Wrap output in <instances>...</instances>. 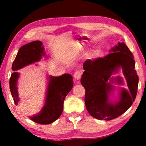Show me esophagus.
I'll return each instance as SVG.
<instances>
[{"label":"esophagus","instance_id":"1","mask_svg":"<svg viewBox=\"0 0 146 146\" xmlns=\"http://www.w3.org/2000/svg\"><path fill=\"white\" fill-rule=\"evenodd\" d=\"M82 73L80 71H76L75 73L73 74V77L75 78V80H80L82 77ZM77 83H78V82H77Z\"/></svg>","mask_w":146,"mask_h":146}]
</instances>
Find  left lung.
Instances as JSON below:
<instances>
[{
	"instance_id": "1",
	"label": "left lung",
	"mask_w": 146,
	"mask_h": 146,
	"mask_svg": "<svg viewBox=\"0 0 146 146\" xmlns=\"http://www.w3.org/2000/svg\"><path fill=\"white\" fill-rule=\"evenodd\" d=\"M104 58L87 60L83 64L85 70L81 83L85 89V103L86 110L98 120H110L127 110L134 102L137 93L139 77L135 70V61L124 42H119ZM122 67L129 88L119 89V99L110 101L109 96L114 89L111 84H123L119 77H111Z\"/></svg>"
}]
</instances>
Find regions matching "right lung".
Returning a JSON list of instances; mask_svg holds the SVG:
<instances>
[{
	"instance_id": "1",
	"label": "right lung",
	"mask_w": 146,
	"mask_h": 146,
	"mask_svg": "<svg viewBox=\"0 0 146 146\" xmlns=\"http://www.w3.org/2000/svg\"><path fill=\"white\" fill-rule=\"evenodd\" d=\"M44 56L46 52L41 41L29 42L19 49L12 63V70L16 71L21 69L39 61ZM19 77V73L14 71L9 81L10 90L15 105H17L19 100L17 85ZM73 86V77L70 74H63L60 76H49L44 107L38 114L30 117V119L36 123L44 125L54 122L63 112L64 98Z\"/></svg>"
}]
</instances>
